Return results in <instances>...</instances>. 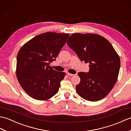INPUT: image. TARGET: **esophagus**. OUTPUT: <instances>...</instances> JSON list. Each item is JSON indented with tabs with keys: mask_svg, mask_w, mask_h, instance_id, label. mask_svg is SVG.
Returning <instances> with one entry per match:
<instances>
[{
	"mask_svg": "<svg viewBox=\"0 0 131 131\" xmlns=\"http://www.w3.org/2000/svg\"><path fill=\"white\" fill-rule=\"evenodd\" d=\"M66 74H67L68 75H69V76H73V75H74V74H71L70 73H69V72H66Z\"/></svg>",
	"mask_w": 131,
	"mask_h": 131,
	"instance_id": "esophagus-1",
	"label": "esophagus"
}]
</instances>
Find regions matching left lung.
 Listing matches in <instances>:
<instances>
[{
    "label": "left lung",
    "mask_w": 131,
    "mask_h": 131,
    "mask_svg": "<svg viewBox=\"0 0 131 131\" xmlns=\"http://www.w3.org/2000/svg\"><path fill=\"white\" fill-rule=\"evenodd\" d=\"M67 45L81 61L89 63V72H79L75 86L85 100L97 101L105 97L117 82L121 66L119 57L110 42L99 35L73 34Z\"/></svg>",
    "instance_id": "1"
}]
</instances>
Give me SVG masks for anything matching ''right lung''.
I'll use <instances>...</instances> for the list:
<instances>
[{
  "label": "right lung",
  "instance_id": "1",
  "mask_svg": "<svg viewBox=\"0 0 131 131\" xmlns=\"http://www.w3.org/2000/svg\"><path fill=\"white\" fill-rule=\"evenodd\" d=\"M69 35L45 32L23 45L17 57V78L27 94L37 100H46L58 92L66 73L49 66L65 45Z\"/></svg>",
  "mask_w": 131,
  "mask_h": 131
}]
</instances>
